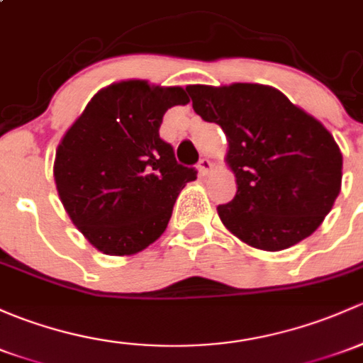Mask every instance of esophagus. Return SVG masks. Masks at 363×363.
<instances>
[{
	"label": "esophagus",
	"mask_w": 363,
	"mask_h": 363,
	"mask_svg": "<svg viewBox=\"0 0 363 363\" xmlns=\"http://www.w3.org/2000/svg\"><path fill=\"white\" fill-rule=\"evenodd\" d=\"M213 169V163L212 160L208 158H201L200 163H198V174L201 175V177H205V175H208Z\"/></svg>",
	"instance_id": "obj_1"
}]
</instances>
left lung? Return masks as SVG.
Instances as JSON below:
<instances>
[{
	"instance_id": "8db88e82",
	"label": "left lung",
	"mask_w": 363,
	"mask_h": 363,
	"mask_svg": "<svg viewBox=\"0 0 363 363\" xmlns=\"http://www.w3.org/2000/svg\"><path fill=\"white\" fill-rule=\"evenodd\" d=\"M186 90L194 113L226 133V163L238 188L230 203L217 207L226 230L268 252L316 231L341 191L342 155L333 133L269 85Z\"/></svg>"
}]
</instances>
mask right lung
<instances>
[{
    "label": "right lung",
    "instance_id": "right-lung-1",
    "mask_svg": "<svg viewBox=\"0 0 363 363\" xmlns=\"http://www.w3.org/2000/svg\"><path fill=\"white\" fill-rule=\"evenodd\" d=\"M182 86L125 79L104 86L60 139L57 193L72 224L108 255H133L169 224L175 198L196 170L160 139L163 114L186 106Z\"/></svg>",
    "mask_w": 363,
    "mask_h": 363
}]
</instances>
